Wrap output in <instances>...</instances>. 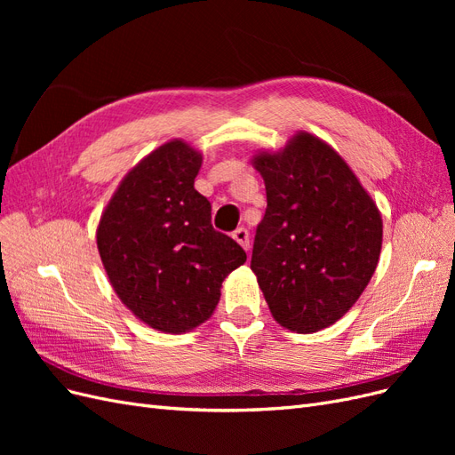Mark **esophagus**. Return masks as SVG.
<instances>
[{"mask_svg":"<svg viewBox=\"0 0 455 455\" xmlns=\"http://www.w3.org/2000/svg\"><path fill=\"white\" fill-rule=\"evenodd\" d=\"M233 239H235L244 251H249V246H251L249 229H246V228H237L235 231H233Z\"/></svg>","mask_w":455,"mask_h":455,"instance_id":"obj_1","label":"esophagus"}]
</instances>
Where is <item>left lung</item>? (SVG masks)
Returning <instances> with one entry per match:
<instances>
[{
  "instance_id": "obj_1",
  "label": "left lung",
  "mask_w": 455,
  "mask_h": 455,
  "mask_svg": "<svg viewBox=\"0 0 455 455\" xmlns=\"http://www.w3.org/2000/svg\"><path fill=\"white\" fill-rule=\"evenodd\" d=\"M267 209L251 267L271 315L292 332L334 324L376 271L381 216L336 151L307 132L281 154H259Z\"/></svg>"
}]
</instances>
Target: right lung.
<instances>
[{
  "label": "right lung",
  "instance_id": "add662e5",
  "mask_svg": "<svg viewBox=\"0 0 455 455\" xmlns=\"http://www.w3.org/2000/svg\"><path fill=\"white\" fill-rule=\"evenodd\" d=\"M201 156L174 140L140 161L106 206L96 244L114 291L140 321L186 332L212 315L222 281L243 266L241 244L212 228L194 188Z\"/></svg>",
  "mask_w": 455,
  "mask_h": 455
}]
</instances>
